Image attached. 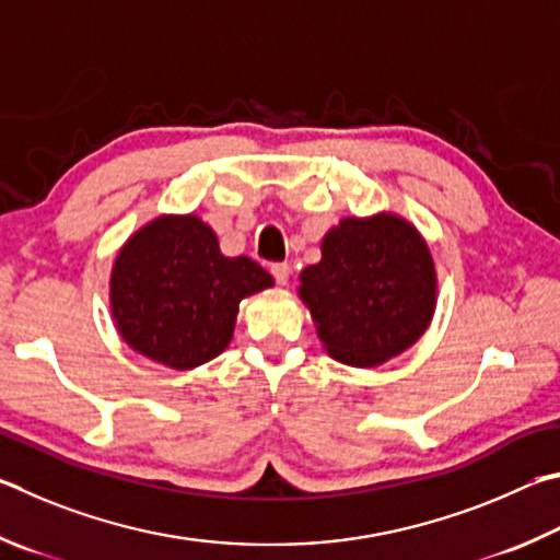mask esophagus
<instances>
[{
	"instance_id": "34e87169",
	"label": "esophagus",
	"mask_w": 560,
	"mask_h": 560,
	"mask_svg": "<svg viewBox=\"0 0 560 560\" xmlns=\"http://www.w3.org/2000/svg\"><path fill=\"white\" fill-rule=\"evenodd\" d=\"M270 272H272L275 282H278V285H282V288H285V285H288V280H290V272H292V268H290L288 262H275L272 268H270Z\"/></svg>"
}]
</instances>
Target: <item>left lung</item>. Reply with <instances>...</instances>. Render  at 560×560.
I'll return each mask as SVG.
<instances>
[{"label": "left lung", "mask_w": 560, "mask_h": 560, "mask_svg": "<svg viewBox=\"0 0 560 560\" xmlns=\"http://www.w3.org/2000/svg\"><path fill=\"white\" fill-rule=\"evenodd\" d=\"M322 260L300 272L322 349L339 364L374 369L425 335L438 305L430 245L394 211L347 215L322 238Z\"/></svg>", "instance_id": "obj_1"}]
</instances>
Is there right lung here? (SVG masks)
Returning a JSON list of instances; mask_svg holds the SVG:
<instances>
[{
	"label": "right lung",
	"instance_id": "add662e5",
	"mask_svg": "<svg viewBox=\"0 0 560 560\" xmlns=\"http://www.w3.org/2000/svg\"><path fill=\"white\" fill-rule=\"evenodd\" d=\"M275 285L248 255L229 258L196 213H162L117 250L110 315L137 354L191 371L231 345L241 300Z\"/></svg>",
	"mask_w": 560,
	"mask_h": 560
}]
</instances>
